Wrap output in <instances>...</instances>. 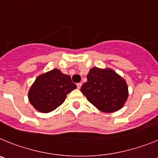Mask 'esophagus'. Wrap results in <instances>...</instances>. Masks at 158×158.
<instances>
[{"mask_svg":"<svg viewBox=\"0 0 158 158\" xmlns=\"http://www.w3.org/2000/svg\"><path fill=\"white\" fill-rule=\"evenodd\" d=\"M77 88L78 89H80V87L81 86H82V83H81V82H79V83H77Z\"/></svg>","mask_w":158,"mask_h":158,"instance_id":"obj_1","label":"esophagus"}]
</instances>
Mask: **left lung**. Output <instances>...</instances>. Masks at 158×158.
I'll use <instances>...</instances> for the list:
<instances>
[{
  "label": "left lung",
  "instance_id": "8db88e82",
  "mask_svg": "<svg viewBox=\"0 0 158 158\" xmlns=\"http://www.w3.org/2000/svg\"><path fill=\"white\" fill-rule=\"evenodd\" d=\"M86 78L87 82L82 84L81 92L99 111L114 113L124 106L128 98V86L115 71L94 67Z\"/></svg>",
  "mask_w": 158,
  "mask_h": 158
}]
</instances>
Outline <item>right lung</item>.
I'll list each match as a JSON object with an SVG mask.
<instances>
[{
	"label": "right lung",
	"mask_w": 158,
	"mask_h": 158,
	"mask_svg": "<svg viewBox=\"0 0 158 158\" xmlns=\"http://www.w3.org/2000/svg\"><path fill=\"white\" fill-rule=\"evenodd\" d=\"M76 88L70 76L54 69L36 78L28 91V99L37 111L48 113L59 107Z\"/></svg>",
	"instance_id": "1"
}]
</instances>
